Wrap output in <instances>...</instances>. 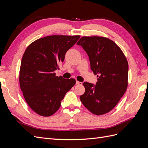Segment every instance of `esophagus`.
I'll use <instances>...</instances> for the list:
<instances>
[{"label": "esophagus", "instance_id": "1", "mask_svg": "<svg viewBox=\"0 0 148 148\" xmlns=\"http://www.w3.org/2000/svg\"><path fill=\"white\" fill-rule=\"evenodd\" d=\"M76 83H77L78 85H82L83 83L82 82H78V81H77V82H76Z\"/></svg>", "mask_w": 148, "mask_h": 148}]
</instances>
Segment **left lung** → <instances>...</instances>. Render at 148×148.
I'll list each match as a JSON object with an SVG mask.
<instances>
[{"instance_id": "1", "label": "left lung", "mask_w": 148, "mask_h": 148, "mask_svg": "<svg viewBox=\"0 0 148 148\" xmlns=\"http://www.w3.org/2000/svg\"><path fill=\"white\" fill-rule=\"evenodd\" d=\"M86 52L91 69L97 75L96 85L84 82L82 104L91 113L100 115L112 110L128 86V64L121 49L110 39L83 36L77 42Z\"/></svg>"}]
</instances>
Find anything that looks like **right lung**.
Returning a JSON list of instances; mask_svg holds the SVG:
<instances>
[{
    "mask_svg": "<svg viewBox=\"0 0 148 148\" xmlns=\"http://www.w3.org/2000/svg\"><path fill=\"white\" fill-rule=\"evenodd\" d=\"M80 36L52 35L28 46L21 62L19 81L26 102L36 113L49 117L59 110L61 101L76 83L73 78L57 77L55 70Z\"/></svg>",
    "mask_w": 148,
    "mask_h": 148,
    "instance_id": "obj_1",
    "label": "right lung"
}]
</instances>
